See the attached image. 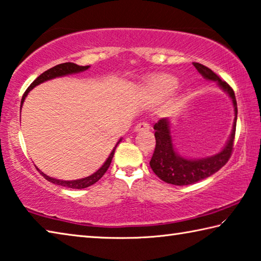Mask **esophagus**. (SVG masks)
<instances>
[{"label": "esophagus", "mask_w": 261, "mask_h": 261, "mask_svg": "<svg viewBox=\"0 0 261 261\" xmlns=\"http://www.w3.org/2000/svg\"><path fill=\"white\" fill-rule=\"evenodd\" d=\"M149 129H150V126L147 122H140L134 128L135 132H142V130H149Z\"/></svg>", "instance_id": "1"}]
</instances>
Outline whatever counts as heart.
Here are the masks:
<instances>
[{"mask_svg":"<svg viewBox=\"0 0 261 261\" xmlns=\"http://www.w3.org/2000/svg\"><path fill=\"white\" fill-rule=\"evenodd\" d=\"M177 80L167 73H156L149 75L142 85V90L145 97L150 102L157 103L166 98L176 88Z\"/></svg>","mask_w":261,"mask_h":261,"instance_id":"heart-1","label":"heart"}]
</instances>
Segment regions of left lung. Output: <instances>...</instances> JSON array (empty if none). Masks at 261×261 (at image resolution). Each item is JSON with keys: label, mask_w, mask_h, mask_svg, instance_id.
Instances as JSON below:
<instances>
[{"label": "left lung", "mask_w": 261, "mask_h": 261, "mask_svg": "<svg viewBox=\"0 0 261 261\" xmlns=\"http://www.w3.org/2000/svg\"><path fill=\"white\" fill-rule=\"evenodd\" d=\"M204 79L210 81H217L220 88L229 96L232 105H234V123L229 139H228L225 147L220 152L213 156L191 159L185 158L176 152L173 144L171 120L168 118H162L156 125L153 126L154 138H156V148L152 154L150 166L159 179L165 181L166 184L175 186L193 185L195 182L206 179L214 173L218 172L226 163L229 161L232 151L235 139L236 120H237V103L234 90L227 82L222 81L211 68L202 65L199 63H193Z\"/></svg>", "instance_id": "obj_1"}]
</instances>
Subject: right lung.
Returning a JSON list of instances; mask_svg holds the SVG:
<instances>
[{
  "label": "right lung",
  "mask_w": 261,
  "mask_h": 261,
  "mask_svg": "<svg viewBox=\"0 0 261 261\" xmlns=\"http://www.w3.org/2000/svg\"><path fill=\"white\" fill-rule=\"evenodd\" d=\"M90 66L87 65V66H79L76 65V64L74 63H63V64H58V65L54 66L51 68H49V70H47L45 72H43L42 74L39 75L36 79L32 82L31 86L27 88V90L25 91L24 96H22L21 98V103H20V109L22 107V103H24V100L26 98V96L29 95L30 91L34 88V87H36L40 84H42V82L44 81H48V80H51V79H55V77H59V76H64V75H68V74H74V73H80V72H84L86 70H88ZM120 139L117 142V144L114 145V148L112 149L111 153L109 154V157L107 161H105V163L103 164L102 166H100L97 171H96L95 173H93V174L87 176V177H84V179H79V180H71V181H65V180H58V179H55V177H50L48 176L47 174H44L43 172H41L39 168L38 171L40 172V174H42V176L44 177L45 180H48L49 182H53L54 185H58V186H63V187H66V188H72V189H84V188H87V187H90L91 185H94L97 182L100 177H102L104 175V173L108 171V168L110 166V164H111L112 162V158H113V154H114V151H116V148L117 145L121 142Z\"/></svg>",
  "instance_id": "right-lung-1"
}]
</instances>
